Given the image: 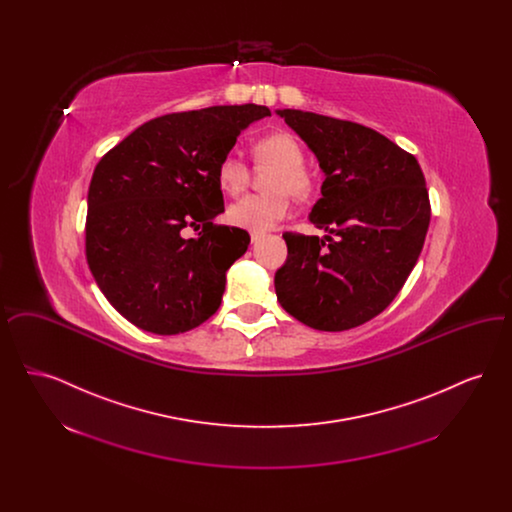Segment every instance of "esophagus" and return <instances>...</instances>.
I'll use <instances>...</instances> for the list:
<instances>
[{
  "mask_svg": "<svg viewBox=\"0 0 512 512\" xmlns=\"http://www.w3.org/2000/svg\"><path fill=\"white\" fill-rule=\"evenodd\" d=\"M261 240V234H257V232H251V244H257Z\"/></svg>",
  "mask_w": 512,
  "mask_h": 512,
  "instance_id": "obj_1",
  "label": "esophagus"
}]
</instances>
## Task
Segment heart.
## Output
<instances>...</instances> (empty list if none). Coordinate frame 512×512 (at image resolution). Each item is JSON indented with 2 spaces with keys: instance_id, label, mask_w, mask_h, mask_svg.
Wrapping results in <instances>:
<instances>
[{
  "instance_id": "obj_1",
  "label": "heart",
  "mask_w": 512,
  "mask_h": 512,
  "mask_svg": "<svg viewBox=\"0 0 512 512\" xmlns=\"http://www.w3.org/2000/svg\"><path fill=\"white\" fill-rule=\"evenodd\" d=\"M253 155L259 165L274 167L268 178V194H249L238 199L228 209L232 224L251 232H267L288 217L293 197H307L313 190V178L305 169V151L297 138L278 130L259 138L253 146ZM220 190L226 194H240L247 186L249 169L244 159L236 153H228L217 167Z\"/></svg>"
}]
</instances>
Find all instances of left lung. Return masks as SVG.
<instances>
[{"label": "left lung", "mask_w": 512, "mask_h": 512, "mask_svg": "<svg viewBox=\"0 0 512 512\" xmlns=\"http://www.w3.org/2000/svg\"><path fill=\"white\" fill-rule=\"evenodd\" d=\"M315 153L322 197L309 220L328 236L286 232L276 270L280 305L299 322L341 332L380 315L409 278L430 224L426 180L414 155L380 132L299 109H278Z\"/></svg>", "instance_id": "1"}]
</instances>
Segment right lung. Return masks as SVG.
I'll return each instance as SVG.
<instances>
[{
  "instance_id": "obj_1",
  "label": "right lung",
  "mask_w": 512,
  "mask_h": 512,
  "mask_svg": "<svg viewBox=\"0 0 512 512\" xmlns=\"http://www.w3.org/2000/svg\"><path fill=\"white\" fill-rule=\"evenodd\" d=\"M265 105H215L144 122L107 151L88 190L86 259L107 301L134 326L172 336L217 313L226 272L247 251L224 213L220 159ZM184 227L202 228L186 241Z\"/></svg>"
}]
</instances>
